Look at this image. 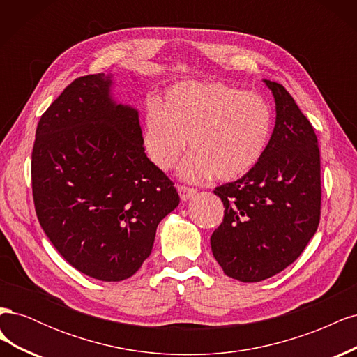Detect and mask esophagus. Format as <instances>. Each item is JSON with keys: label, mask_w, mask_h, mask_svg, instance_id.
<instances>
[{"label": "esophagus", "mask_w": 357, "mask_h": 357, "mask_svg": "<svg viewBox=\"0 0 357 357\" xmlns=\"http://www.w3.org/2000/svg\"><path fill=\"white\" fill-rule=\"evenodd\" d=\"M177 189H178V193H180V198L183 201H188L189 198H192L198 192L195 188H189V186H183V185L177 186Z\"/></svg>", "instance_id": "obj_1"}]
</instances>
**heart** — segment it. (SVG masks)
Masks as SVG:
<instances>
[{
    "mask_svg": "<svg viewBox=\"0 0 357 357\" xmlns=\"http://www.w3.org/2000/svg\"><path fill=\"white\" fill-rule=\"evenodd\" d=\"M273 110L261 95L219 83H178L162 104L146 107L144 147L153 164L169 171L186 152L181 177L222 181L252 171L268 147Z\"/></svg>",
    "mask_w": 357,
    "mask_h": 357,
    "instance_id": "b5f03b06",
    "label": "heart"
}]
</instances>
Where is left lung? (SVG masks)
I'll list each match as a JSON object with an SVG mask.
<instances>
[{
  "mask_svg": "<svg viewBox=\"0 0 357 357\" xmlns=\"http://www.w3.org/2000/svg\"><path fill=\"white\" fill-rule=\"evenodd\" d=\"M275 126L264 156L241 178L214 189L225 205L211 235L223 273L243 283L273 277L294 264L320 222V150L314 128L280 83Z\"/></svg>",
  "mask_w": 357,
  "mask_h": 357,
  "instance_id": "8db88e82",
  "label": "left lung"
}]
</instances>
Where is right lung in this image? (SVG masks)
I'll use <instances>...</instances> for the list:
<instances>
[{"instance_id": "obj_1", "label": "right lung", "mask_w": 357, "mask_h": 357, "mask_svg": "<svg viewBox=\"0 0 357 357\" xmlns=\"http://www.w3.org/2000/svg\"><path fill=\"white\" fill-rule=\"evenodd\" d=\"M110 77L75 79L43 113L31 180L37 219L59 255L92 278L122 282L152 253L180 197L146 156L137 110L112 101Z\"/></svg>"}]
</instances>
